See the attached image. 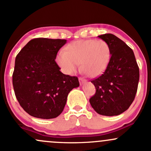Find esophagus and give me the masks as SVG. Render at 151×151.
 <instances>
[{"instance_id":"esophagus-1","label":"esophagus","mask_w":151,"mask_h":151,"mask_svg":"<svg viewBox=\"0 0 151 151\" xmlns=\"http://www.w3.org/2000/svg\"><path fill=\"white\" fill-rule=\"evenodd\" d=\"M79 83H80V84H83L85 83L86 82H87V80H85V79L83 78H81V77H79Z\"/></svg>"}]
</instances>
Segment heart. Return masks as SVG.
Segmentation results:
<instances>
[{
	"label": "heart",
	"mask_w": 151,
	"mask_h": 151,
	"mask_svg": "<svg viewBox=\"0 0 151 151\" xmlns=\"http://www.w3.org/2000/svg\"><path fill=\"white\" fill-rule=\"evenodd\" d=\"M111 58L108 44L103 40L86 39L73 41L64 48L57 58L58 65L65 74H74L80 64L82 72L95 78L107 69Z\"/></svg>",
	"instance_id": "heart-1"
}]
</instances>
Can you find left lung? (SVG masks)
Masks as SVG:
<instances>
[{
	"label": "left lung",
	"mask_w": 151,
	"mask_h": 151,
	"mask_svg": "<svg viewBox=\"0 0 151 151\" xmlns=\"http://www.w3.org/2000/svg\"><path fill=\"white\" fill-rule=\"evenodd\" d=\"M108 44L111 58L105 72L91 81L96 93L89 99L98 114L118 115L129 108L135 99L139 82V68L133 51L112 34L98 36Z\"/></svg>",
	"instance_id": "8db88e82"
}]
</instances>
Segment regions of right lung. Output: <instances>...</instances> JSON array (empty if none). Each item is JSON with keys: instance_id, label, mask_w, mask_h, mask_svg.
Segmentation results:
<instances>
[{"instance_id": "1", "label": "right lung", "mask_w": 151, "mask_h": 151, "mask_svg": "<svg viewBox=\"0 0 151 151\" xmlns=\"http://www.w3.org/2000/svg\"><path fill=\"white\" fill-rule=\"evenodd\" d=\"M66 43L65 39H34L16 56L13 74L15 94L22 108L33 117H58L69 92L79 86L78 78L63 74L55 62Z\"/></svg>"}]
</instances>
